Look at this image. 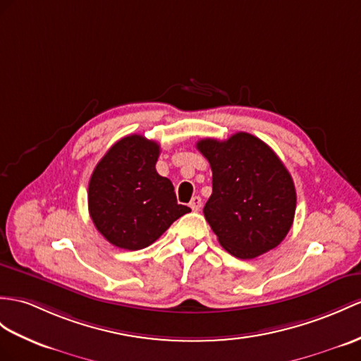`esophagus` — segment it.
Instances as JSON below:
<instances>
[{
    "instance_id": "esophagus-1",
    "label": "esophagus",
    "mask_w": 361,
    "mask_h": 361,
    "mask_svg": "<svg viewBox=\"0 0 361 361\" xmlns=\"http://www.w3.org/2000/svg\"><path fill=\"white\" fill-rule=\"evenodd\" d=\"M190 207H191L192 211H199L200 207H202V199H200V196H195V197H192L191 202H190Z\"/></svg>"
}]
</instances>
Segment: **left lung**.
<instances>
[{
  "instance_id": "8db88e82",
  "label": "left lung",
  "mask_w": 361,
  "mask_h": 361,
  "mask_svg": "<svg viewBox=\"0 0 361 361\" xmlns=\"http://www.w3.org/2000/svg\"><path fill=\"white\" fill-rule=\"evenodd\" d=\"M197 150L213 171L204 214L219 243L237 259L276 248L291 230L297 195L283 162L259 137L235 133L200 139Z\"/></svg>"
}]
</instances>
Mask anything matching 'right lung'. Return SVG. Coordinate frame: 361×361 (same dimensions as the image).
Segmentation results:
<instances>
[{
  "mask_svg": "<svg viewBox=\"0 0 361 361\" xmlns=\"http://www.w3.org/2000/svg\"><path fill=\"white\" fill-rule=\"evenodd\" d=\"M161 145L140 135L118 140L89 182V213L105 239L122 250L156 242L190 208L179 205L170 179L156 171Z\"/></svg>",
  "mask_w": 361,
  "mask_h": 361,
  "instance_id": "right-lung-1",
  "label": "right lung"
}]
</instances>
